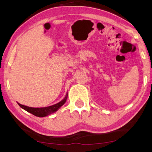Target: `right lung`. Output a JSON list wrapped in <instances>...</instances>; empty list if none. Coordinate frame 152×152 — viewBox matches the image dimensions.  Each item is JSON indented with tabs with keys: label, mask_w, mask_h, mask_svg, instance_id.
I'll list each match as a JSON object with an SVG mask.
<instances>
[{
	"label": "right lung",
	"mask_w": 152,
	"mask_h": 152,
	"mask_svg": "<svg viewBox=\"0 0 152 152\" xmlns=\"http://www.w3.org/2000/svg\"><path fill=\"white\" fill-rule=\"evenodd\" d=\"M68 97V94H66V97H64V99H62L61 102H59V103L55 104L50 106V107H42V108H33V107H29L27 106L20 104L18 103V104L20 106L22 109L26 110V111L29 112V113L33 114L35 116L37 117H45L50 115V114L56 112L58 109H59L61 106H63L65 104L66 99Z\"/></svg>",
	"instance_id": "obj_1"
}]
</instances>
